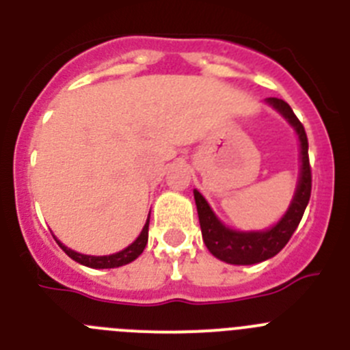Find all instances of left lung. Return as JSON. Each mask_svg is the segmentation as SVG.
<instances>
[{"mask_svg":"<svg viewBox=\"0 0 350 350\" xmlns=\"http://www.w3.org/2000/svg\"><path fill=\"white\" fill-rule=\"evenodd\" d=\"M267 103L282 113L293 128L299 140V150H301V170H299V180L296 187L295 198L291 202L289 208L284 213L273 228L267 231H234L226 228L212 212L205 198L194 189V202H196L198 217L202 226L203 242L206 249L217 259L230 265H256V262L267 261L279 254L286 247L289 238L298 228L303 217V212L307 208L312 191V172L310 161H308V140L305 128L295 116L293 108L279 98H267Z\"/></svg>","mask_w":350,"mask_h":350,"instance_id":"obj_1","label":"left lung"}]
</instances>
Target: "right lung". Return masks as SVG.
I'll return each mask as SVG.
<instances>
[{
	"instance_id": "obj_1",
	"label": "right lung",
	"mask_w": 350,
	"mask_h": 350,
	"mask_svg": "<svg viewBox=\"0 0 350 350\" xmlns=\"http://www.w3.org/2000/svg\"><path fill=\"white\" fill-rule=\"evenodd\" d=\"M148 221H150V213H148L147 222H145L144 230H142V233L138 234L137 240H135L131 245L126 247L124 250H120V252H116V254H110V256L80 254V252H75V250H71V249H68L66 245H63V243H61L57 238H55V242H57V245H59L61 249H63L64 252H66V254L73 259V261L80 262V265H83V267H89V268L124 267V265H128V262L135 261V259H137L138 256L144 252L145 245H147V240H148Z\"/></svg>"
}]
</instances>
